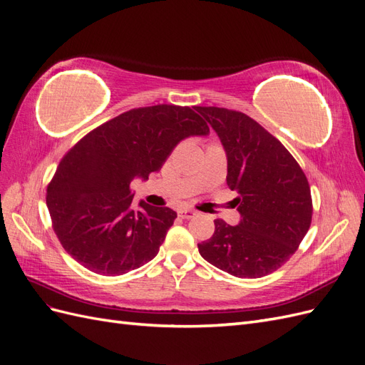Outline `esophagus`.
<instances>
[{
	"label": "esophagus",
	"mask_w": 365,
	"mask_h": 365,
	"mask_svg": "<svg viewBox=\"0 0 365 365\" xmlns=\"http://www.w3.org/2000/svg\"><path fill=\"white\" fill-rule=\"evenodd\" d=\"M178 216L181 219H192L196 216V212L190 208H181V210H178Z\"/></svg>",
	"instance_id": "1"
}]
</instances>
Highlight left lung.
Here are the masks:
<instances>
[{
	"label": "left lung",
	"instance_id": "1",
	"mask_svg": "<svg viewBox=\"0 0 365 365\" xmlns=\"http://www.w3.org/2000/svg\"><path fill=\"white\" fill-rule=\"evenodd\" d=\"M212 126L227 153V184L239 225L215 220V233L197 244L201 256L235 277L257 279L277 271L302 244L312 220L311 187L282 143L244 113L195 108Z\"/></svg>",
	"mask_w": 365,
	"mask_h": 365
}]
</instances>
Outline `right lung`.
Wrapping results in <instances>:
<instances>
[{
	"label": "right lung",
	"instance_id": "obj_1",
	"mask_svg": "<svg viewBox=\"0 0 365 365\" xmlns=\"http://www.w3.org/2000/svg\"><path fill=\"white\" fill-rule=\"evenodd\" d=\"M208 132L192 108L155 105L130 109L77 141L47 187L63 250L102 275L126 274L155 257L176 213L145 201L132 208L130 182L158 172L181 140Z\"/></svg>",
	"mask_w": 365,
	"mask_h": 365
}]
</instances>
